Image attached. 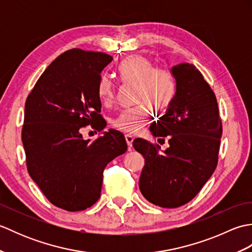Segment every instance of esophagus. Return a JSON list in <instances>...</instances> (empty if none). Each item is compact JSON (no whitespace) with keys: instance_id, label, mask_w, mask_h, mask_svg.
<instances>
[{"instance_id":"34e87169","label":"esophagus","mask_w":252,"mask_h":252,"mask_svg":"<svg viewBox=\"0 0 252 252\" xmlns=\"http://www.w3.org/2000/svg\"><path fill=\"white\" fill-rule=\"evenodd\" d=\"M133 140H134V138H133V136H131V135H129V134H126V141L127 149H129V151H131V149H132Z\"/></svg>"}]
</instances>
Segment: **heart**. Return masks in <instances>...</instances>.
<instances>
[{
  "instance_id": "obj_1",
  "label": "heart",
  "mask_w": 252,
  "mask_h": 252,
  "mask_svg": "<svg viewBox=\"0 0 252 252\" xmlns=\"http://www.w3.org/2000/svg\"><path fill=\"white\" fill-rule=\"evenodd\" d=\"M118 70L126 82L137 84L135 100L138 105L121 110L112 120V126L119 131L136 134L146 121L149 106L160 111L168 108L172 103L176 93L175 80L169 69L155 67L154 62L143 55L125 58ZM116 93L117 87L112 78L101 77L97 85L101 103L106 106L114 103Z\"/></svg>"
}]
</instances>
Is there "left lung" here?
I'll return each instance as SVG.
<instances>
[{
	"instance_id": "1",
	"label": "left lung",
	"mask_w": 252,
	"mask_h": 252,
	"mask_svg": "<svg viewBox=\"0 0 252 252\" xmlns=\"http://www.w3.org/2000/svg\"><path fill=\"white\" fill-rule=\"evenodd\" d=\"M176 93L163 116L151 125L160 140H169L161 153L158 144L133 141L145 165L140 176L143 196L154 205L178 208L189 202L215 172L222 136L216 94L190 63L172 68Z\"/></svg>"
}]
</instances>
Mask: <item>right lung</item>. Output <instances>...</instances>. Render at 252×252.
Wrapping results in <instances>:
<instances>
[{
    "mask_svg": "<svg viewBox=\"0 0 252 252\" xmlns=\"http://www.w3.org/2000/svg\"><path fill=\"white\" fill-rule=\"evenodd\" d=\"M111 62L105 53L68 50L45 69L26 99L21 140L27 169L49 201L63 210L93 206L106 165L126 152L118 131L92 142L81 134L88 126L98 132L106 126L97 85Z\"/></svg>",
    "mask_w": 252,
    "mask_h": 252,
    "instance_id": "add662e5",
    "label": "right lung"
}]
</instances>
